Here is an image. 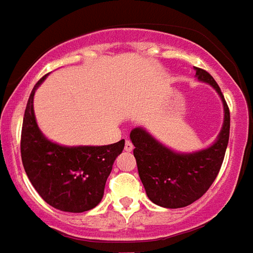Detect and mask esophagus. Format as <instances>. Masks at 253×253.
<instances>
[{
	"mask_svg": "<svg viewBox=\"0 0 253 253\" xmlns=\"http://www.w3.org/2000/svg\"><path fill=\"white\" fill-rule=\"evenodd\" d=\"M124 149L126 151V152H130V151L133 149V144H132V141H130V140H126V141H125Z\"/></svg>",
	"mask_w": 253,
	"mask_h": 253,
	"instance_id": "esophagus-1",
	"label": "esophagus"
}]
</instances>
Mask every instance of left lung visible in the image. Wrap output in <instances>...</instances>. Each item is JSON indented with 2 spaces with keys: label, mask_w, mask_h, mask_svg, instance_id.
Listing matches in <instances>:
<instances>
[{
  "label": "left lung",
  "mask_w": 253,
  "mask_h": 253,
  "mask_svg": "<svg viewBox=\"0 0 253 253\" xmlns=\"http://www.w3.org/2000/svg\"><path fill=\"white\" fill-rule=\"evenodd\" d=\"M195 75L211 84L224 102V126L210 148L195 154H175L144 129L134 128L130 132L134 159L145 193L154 204L169 209L191 205L209 190L220 172L229 141L230 113L220 86L204 68L195 67Z\"/></svg>",
  "instance_id": "1"
}]
</instances>
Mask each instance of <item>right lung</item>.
Wrapping results in <instances>:
<instances>
[{"label": "right lung", "instance_id": "add662e5", "mask_svg": "<svg viewBox=\"0 0 253 253\" xmlns=\"http://www.w3.org/2000/svg\"><path fill=\"white\" fill-rule=\"evenodd\" d=\"M33 87L21 129V160L39 195L52 208L68 213L93 209L104 197L113 162L124 149L125 140L102 147H62L51 143L39 129L33 113Z\"/></svg>", "mask_w": 253, "mask_h": 253}]
</instances>
